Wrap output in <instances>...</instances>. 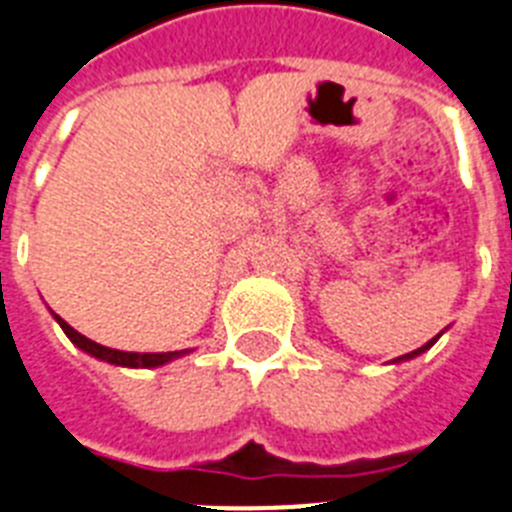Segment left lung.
Masks as SVG:
<instances>
[{
	"label": "left lung",
	"mask_w": 512,
	"mask_h": 512,
	"mask_svg": "<svg viewBox=\"0 0 512 512\" xmlns=\"http://www.w3.org/2000/svg\"><path fill=\"white\" fill-rule=\"evenodd\" d=\"M438 336H440V334H438ZM438 336H435V339H430V342H427V344H422V347H419V349H414V352H409V355H401V357H396V360H393V362H404V360H412V357L422 355V352H425V349H430L432 344L438 342Z\"/></svg>",
	"instance_id": "1"
}]
</instances>
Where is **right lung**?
Masks as SVG:
<instances>
[{"label":"right lung","mask_w":512,"mask_h":512,"mask_svg":"<svg viewBox=\"0 0 512 512\" xmlns=\"http://www.w3.org/2000/svg\"><path fill=\"white\" fill-rule=\"evenodd\" d=\"M54 318L59 321V326L64 329V334L72 339V344L87 352V355L98 357L103 362H111V365H121V368H160L165 362L176 360V357L186 355V349L181 352H121V349H111V347H103V344L93 342V339H87L82 336L80 331H74L64 318H59L54 313Z\"/></svg>","instance_id":"obj_1"}]
</instances>
